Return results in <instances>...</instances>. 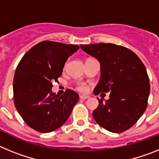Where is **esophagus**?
<instances>
[{"label":"esophagus","instance_id":"1","mask_svg":"<svg viewBox=\"0 0 159 159\" xmlns=\"http://www.w3.org/2000/svg\"><path fill=\"white\" fill-rule=\"evenodd\" d=\"M80 98L81 99H89L90 96H88V95H80Z\"/></svg>","mask_w":159,"mask_h":159}]
</instances>
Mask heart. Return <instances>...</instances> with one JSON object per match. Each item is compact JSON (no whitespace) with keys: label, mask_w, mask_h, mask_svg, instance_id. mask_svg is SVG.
Listing matches in <instances>:
<instances>
[{"label":"heart","mask_w":159,"mask_h":159,"mask_svg":"<svg viewBox=\"0 0 159 159\" xmlns=\"http://www.w3.org/2000/svg\"><path fill=\"white\" fill-rule=\"evenodd\" d=\"M77 89L79 91H80V92H87V90H88V88L85 84H79L77 85Z\"/></svg>","instance_id":"b5f03b06"}]
</instances>
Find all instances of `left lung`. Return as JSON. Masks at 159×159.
<instances>
[{
	"label": "left lung",
	"instance_id": "1",
	"mask_svg": "<svg viewBox=\"0 0 159 159\" xmlns=\"http://www.w3.org/2000/svg\"><path fill=\"white\" fill-rule=\"evenodd\" d=\"M80 48L100 63L101 76L94 93L111 92L105 102L99 99L94 119L111 132L128 130L147 107L150 83L145 66L134 52L123 46L99 43Z\"/></svg>",
	"mask_w": 159,
	"mask_h": 159
}]
</instances>
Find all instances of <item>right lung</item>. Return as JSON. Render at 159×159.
I'll return each mask as SVG.
<instances>
[{
  "instance_id": "1",
  "label": "right lung",
  "mask_w": 159,
  "mask_h": 159,
  "mask_svg": "<svg viewBox=\"0 0 159 159\" xmlns=\"http://www.w3.org/2000/svg\"><path fill=\"white\" fill-rule=\"evenodd\" d=\"M80 48L75 44L40 42L30 48L16 67L13 79L14 104L25 123L41 133L61 127L79 100L67 89L59 96L52 92V81L62 75L67 60Z\"/></svg>"
}]
</instances>
